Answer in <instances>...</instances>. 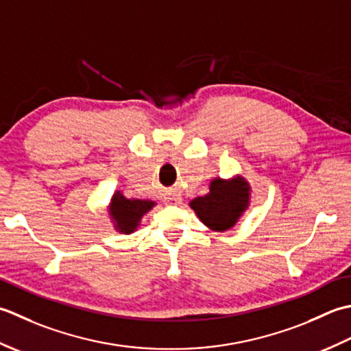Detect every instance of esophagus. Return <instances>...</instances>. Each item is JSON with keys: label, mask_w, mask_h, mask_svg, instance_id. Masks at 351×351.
<instances>
[{"label": "esophagus", "mask_w": 351, "mask_h": 351, "mask_svg": "<svg viewBox=\"0 0 351 351\" xmlns=\"http://www.w3.org/2000/svg\"><path fill=\"white\" fill-rule=\"evenodd\" d=\"M168 204H180V197H171L167 199Z\"/></svg>", "instance_id": "esophagus-1"}]
</instances>
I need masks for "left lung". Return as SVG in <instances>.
<instances>
[{"label": "left lung", "instance_id": "left-lung-1", "mask_svg": "<svg viewBox=\"0 0 351 351\" xmlns=\"http://www.w3.org/2000/svg\"><path fill=\"white\" fill-rule=\"evenodd\" d=\"M248 206V184L242 178L232 182L217 178L210 183V192L191 202L203 223L217 232L233 227Z\"/></svg>", "mask_w": 351, "mask_h": 351}]
</instances>
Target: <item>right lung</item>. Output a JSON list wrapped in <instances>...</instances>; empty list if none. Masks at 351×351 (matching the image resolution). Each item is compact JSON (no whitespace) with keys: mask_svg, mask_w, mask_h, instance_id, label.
<instances>
[{"mask_svg":"<svg viewBox=\"0 0 351 351\" xmlns=\"http://www.w3.org/2000/svg\"><path fill=\"white\" fill-rule=\"evenodd\" d=\"M154 203L148 202V199H128L117 192L112 198L110 215L115 219L118 230L130 233L138 227L142 215L152 209Z\"/></svg>","mask_w":351,"mask_h":351,"instance_id":"1","label":"right lung"}]
</instances>
